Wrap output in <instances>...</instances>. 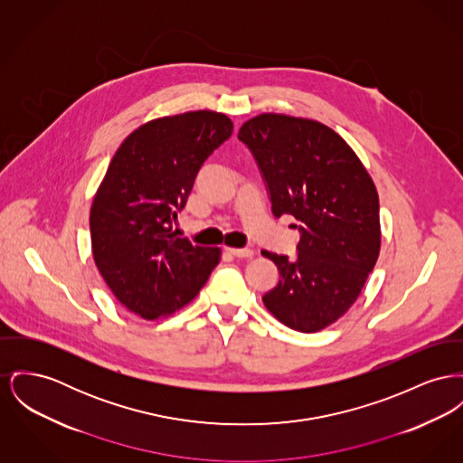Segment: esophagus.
Returning a JSON list of instances; mask_svg holds the SVG:
<instances>
[{
	"instance_id": "esophagus-1",
	"label": "esophagus",
	"mask_w": 463,
	"mask_h": 463,
	"mask_svg": "<svg viewBox=\"0 0 463 463\" xmlns=\"http://www.w3.org/2000/svg\"><path fill=\"white\" fill-rule=\"evenodd\" d=\"M231 255L238 257V259H248L253 255V250L251 248H225Z\"/></svg>"
}]
</instances>
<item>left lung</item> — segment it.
<instances>
[{
  "instance_id": "8db88e82",
  "label": "left lung",
  "mask_w": 463,
  "mask_h": 463,
  "mask_svg": "<svg viewBox=\"0 0 463 463\" xmlns=\"http://www.w3.org/2000/svg\"><path fill=\"white\" fill-rule=\"evenodd\" d=\"M238 137L262 171L272 215L300 222L296 257L262 250L279 271L264 306L294 330L318 332L354 306L380 257L376 185L352 146L322 122L260 113Z\"/></svg>"
}]
</instances>
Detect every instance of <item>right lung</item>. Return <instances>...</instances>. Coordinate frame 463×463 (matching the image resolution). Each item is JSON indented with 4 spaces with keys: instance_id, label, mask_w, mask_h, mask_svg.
Here are the masks:
<instances>
[{
    "instance_id": "obj_1",
    "label": "right lung",
    "mask_w": 463,
    "mask_h": 463,
    "mask_svg": "<svg viewBox=\"0 0 463 463\" xmlns=\"http://www.w3.org/2000/svg\"><path fill=\"white\" fill-rule=\"evenodd\" d=\"M232 120L197 109L154 118L122 141L90 206L96 268L117 300L145 320L187 306L220 262L218 246L173 231L194 180L232 135Z\"/></svg>"
}]
</instances>
